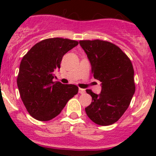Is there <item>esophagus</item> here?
I'll return each mask as SVG.
<instances>
[{
  "mask_svg": "<svg viewBox=\"0 0 156 156\" xmlns=\"http://www.w3.org/2000/svg\"><path fill=\"white\" fill-rule=\"evenodd\" d=\"M78 92L81 94H85V90L82 89V88H79V89H78Z\"/></svg>",
  "mask_w": 156,
  "mask_h": 156,
  "instance_id": "1",
  "label": "esophagus"
}]
</instances>
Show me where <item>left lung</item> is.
<instances>
[{
	"mask_svg": "<svg viewBox=\"0 0 156 156\" xmlns=\"http://www.w3.org/2000/svg\"><path fill=\"white\" fill-rule=\"evenodd\" d=\"M91 65L94 78L101 82V92L87 93L92 102L85 108L92 122L102 126L114 124L125 113L135 92L131 62L119 47L100 40L80 41Z\"/></svg>",
	"mask_w": 156,
	"mask_h": 156,
	"instance_id": "1",
	"label": "left lung"
}]
</instances>
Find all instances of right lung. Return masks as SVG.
<instances>
[{
	"instance_id": "add662e5",
	"label": "right lung",
	"mask_w": 156,
	"mask_h": 156,
	"mask_svg": "<svg viewBox=\"0 0 156 156\" xmlns=\"http://www.w3.org/2000/svg\"><path fill=\"white\" fill-rule=\"evenodd\" d=\"M78 42L54 37L36 44L23 56L17 77L20 97L29 113L38 121H49L61 112L78 94L74 84L53 82L62 56Z\"/></svg>"
}]
</instances>
